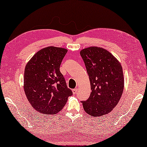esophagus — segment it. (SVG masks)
Instances as JSON below:
<instances>
[{"label": "esophagus", "instance_id": "1", "mask_svg": "<svg viewBox=\"0 0 147 147\" xmlns=\"http://www.w3.org/2000/svg\"><path fill=\"white\" fill-rule=\"evenodd\" d=\"M77 92H78V90L76 88H74V89L73 90V94H76V93H77Z\"/></svg>", "mask_w": 147, "mask_h": 147}]
</instances>
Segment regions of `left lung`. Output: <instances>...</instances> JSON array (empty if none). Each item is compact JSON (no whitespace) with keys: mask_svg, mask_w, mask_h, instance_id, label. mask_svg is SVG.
<instances>
[{"mask_svg":"<svg viewBox=\"0 0 147 147\" xmlns=\"http://www.w3.org/2000/svg\"><path fill=\"white\" fill-rule=\"evenodd\" d=\"M80 55L89 76L92 93L82 101L84 110L93 117L107 114L117 105L124 89L123 68L110 52L101 47L84 49Z\"/></svg>","mask_w":147,"mask_h":147,"instance_id":"obj_1","label":"left lung"}]
</instances>
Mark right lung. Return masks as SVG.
Here are the masks:
<instances>
[{"instance_id": "obj_1", "label": "right lung", "mask_w": 147, "mask_h": 147, "mask_svg": "<svg viewBox=\"0 0 147 147\" xmlns=\"http://www.w3.org/2000/svg\"><path fill=\"white\" fill-rule=\"evenodd\" d=\"M67 52L65 49L48 47L37 52L26 65L24 92L30 104L40 113L56 114L73 95L60 72Z\"/></svg>"}]
</instances>
